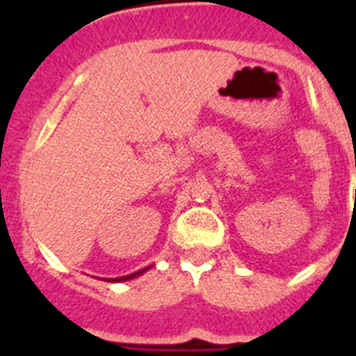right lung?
<instances>
[{
	"label": "right lung",
	"instance_id": "obj_1",
	"mask_svg": "<svg viewBox=\"0 0 356 356\" xmlns=\"http://www.w3.org/2000/svg\"><path fill=\"white\" fill-rule=\"evenodd\" d=\"M147 270V268H144V270H138V271H134V273H131V275H125V277H118V279H114V281H129V279H133V277L140 275V273H144V271Z\"/></svg>",
	"mask_w": 356,
	"mask_h": 356
}]
</instances>
